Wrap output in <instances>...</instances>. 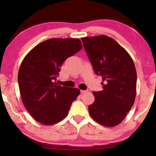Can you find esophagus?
<instances>
[{
  "label": "esophagus",
  "mask_w": 156,
  "mask_h": 156,
  "mask_svg": "<svg viewBox=\"0 0 156 156\" xmlns=\"http://www.w3.org/2000/svg\"><path fill=\"white\" fill-rule=\"evenodd\" d=\"M80 91H81V93H82V94H85V93L88 92L89 90H81Z\"/></svg>",
  "instance_id": "esophagus-1"
}]
</instances>
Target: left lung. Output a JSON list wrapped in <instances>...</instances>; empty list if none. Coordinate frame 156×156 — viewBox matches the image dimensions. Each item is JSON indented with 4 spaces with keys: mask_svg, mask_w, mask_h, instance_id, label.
<instances>
[{
    "mask_svg": "<svg viewBox=\"0 0 156 156\" xmlns=\"http://www.w3.org/2000/svg\"><path fill=\"white\" fill-rule=\"evenodd\" d=\"M103 90L94 91L89 112L94 120L107 127L118 125L133 105L137 74L131 57L124 48L106 35L81 38Z\"/></svg>",
    "mask_w": 156,
    "mask_h": 156,
    "instance_id": "8db88e82",
    "label": "left lung"
}]
</instances>
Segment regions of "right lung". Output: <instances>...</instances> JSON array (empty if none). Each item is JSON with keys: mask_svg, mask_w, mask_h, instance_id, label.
I'll return each instance as SVG.
<instances>
[{"mask_svg": "<svg viewBox=\"0 0 156 156\" xmlns=\"http://www.w3.org/2000/svg\"><path fill=\"white\" fill-rule=\"evenodd\" d=\"M82 48L77 38H52L36 45L23 59L18 76L21 99L38 122L52 125L67 116L80 91L61 87L55 80L64 62Z\"/></svg>", "mask_w": 156, "mask_h": 156, "instance_id": "obj_1", "label": "right lung"}]
</instances>
